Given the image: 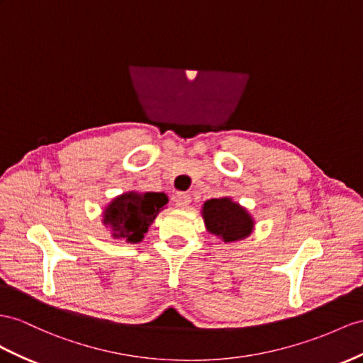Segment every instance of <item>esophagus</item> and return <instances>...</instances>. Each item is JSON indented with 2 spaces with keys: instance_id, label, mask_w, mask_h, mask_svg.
<instances>
[{
  "instance_id": "34e87169",
  "label": "esophagus",
  "mask_w": 363,
  "mask_h": 363,
  "mask_svg": "<svg viewBox=\"0 0 363 363\" xmlns=\"http://www.w3.org/2000/svg\"><path fill=\"white\" fill-rule=\"evenodd\" d=\"M190 201H191V198H190V194H187V193H178V194H176V196H174L176 207L181 208V210L187 208V207L190 206Z\"/></svg>"
}]
</instances>
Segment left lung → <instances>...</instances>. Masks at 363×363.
I'll use <instances>...</instances> for the list:
<instances>
[{
    "label": "left lung",
    "instance_id": "8db88e82",
    "mask_svg": "<svg viewBox=\"0 0 363 363\" xmlns=\"http://www.w3.org/2000/svg\"><path fill=\"white\" fill-rule=\"evenodd\" d=\"M202 216L210 233L224 239V242L247 238L255 225L247 210L230 198L207 201L202 207Z\"/></svg>",
    "mask_w": 363,
    "mask_h": 363
}]
</instances>
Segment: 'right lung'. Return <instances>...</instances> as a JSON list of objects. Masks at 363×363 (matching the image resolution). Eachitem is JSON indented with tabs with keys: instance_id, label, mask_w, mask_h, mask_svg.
Instances as JSON below:
<instances>
[{
	"instance_id": "right-lung-1",
	"label": "right lung",
	"mask_w": 363,
	"mask_h": 363,
	"mask_svg": "<svg viewBox=\"0 0 363 363\" xmlns=\"http://www.w3.org/2000/svg\"><path fill=\"white\" fill-rule=\"evenodd\" d=\"M164 193L128 191L111 201L104 211V224L113 231V238L127 242H141L148 225L167 203Z\"/></svg>"
}]
</instances>
